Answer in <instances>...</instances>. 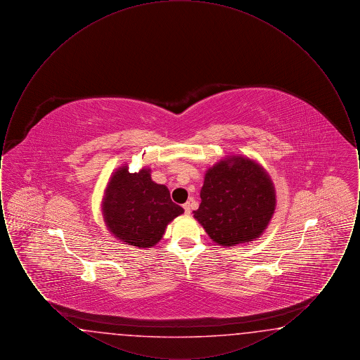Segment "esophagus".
<instances>
[{"instance_id":"esophagus-1","label":"esophagus","mask_w":360,"mask_h":360,"mask_svg":"<svg viewBox=\"0 0 360 360\" xmlns=\"http://www.w3.org/2000/svg\"><path fill=\"white\" fill-rule=\"evenodd\" d=\"M184 209H185V214H190L191 213V205H190V202H186V204H184Z\"/></svg>"}]
</instances>
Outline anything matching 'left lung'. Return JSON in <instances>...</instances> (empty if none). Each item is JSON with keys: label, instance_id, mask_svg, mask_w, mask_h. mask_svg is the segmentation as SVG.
<instances>
[{"label": "left lung", "instance_id": "1", "mask_svg": "<svg viewBox=\"0 0 360 360\" xmlns=\"http://www.w3.org/2000/svg\"><path fill=\"white\" fill-rule=\"evenodd\" d=\"M194 219L221 247L257 240L267 229L276 206L274 182L252 158L226 155L209 167Z\"/></svg>", "mask_w": 360, "mask_h": 360}]
</instances>
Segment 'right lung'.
Segmentation results:
<instances>
[{
	"label": "right lung",
	"mask_w": 360,
	"mask_h": 360,
	"mask_svg": "<svg viewBox=\"0 0 360 360\" xmlns=\"http://www.w3.org/2000/svg\"><path fill=\"white\" fill-rule=\"evenodd\" d=\"M128 169V165L117 167L106 184L101 201L103 223L124 244L151 248L185 210L172 202L167 186L153 181L150 167L137 172Z\"/></svg>",
	"instance_id": "1"
}]
</instances>
